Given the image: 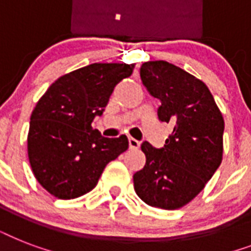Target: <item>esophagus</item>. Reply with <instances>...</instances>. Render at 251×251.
I'll list each match as a JSON object with an SVG mask.
<instances>
[{
	"mask_svg": "<svg viewBox=\"0 0 251 251\" xmlns=\"http://www.w3.org/2000/svg\"><path fill=\"white\" fill-rule=\"evenodd\" d=\"M129 146H130V149H138L139 146H141V142L137 141L135 138H129Z\"/></svg>",
	"mask_w": 251,
	"mask_h": 251,
	"instance_id": "34e87169",
	"label": "esophagus"
}]
</instances>
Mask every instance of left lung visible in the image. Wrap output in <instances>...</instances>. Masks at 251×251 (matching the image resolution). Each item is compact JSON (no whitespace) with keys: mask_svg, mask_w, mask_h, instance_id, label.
I'll use <instances>...</instances> for the list:
<instances>
[{"mask_svg":"<svg viewBox=\"0 0 251 251\" xmlns=\"http://www.w3.org/2000/svg\"><path fill=\"white\" fill-rule=\"evenodd\" d=\"M141 79L160 101L159 121L171 124L164 147L142 143L143 169L133 176L138 197L149 206L176 210L203 190L223 159L224 120L202 80L167 61L141 66Z\"/></svg>","mask_w":251,"mask_h":251,"instance_id":"left-lung-1","label":"left lung"}]
</instances>
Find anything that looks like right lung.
<instances>
[{"mask_svg": "<svg viewBox=\"0 0 251 251\" xmlns=\"http://www.w3.org/2000/svg\"><path fill=\"white\" fill-rule=\"evenodd\" d=\"M133 68L91 64L58 78L37 101L27 139L29 164L56 198L74 199L92 190L106 164L129 147L126 135L105 138L91 124Z\"/></svg>", "mask_w": 251, "mask_h": 251, "instance_id": "add662e5", "label": "right lung"}]
</instances>
